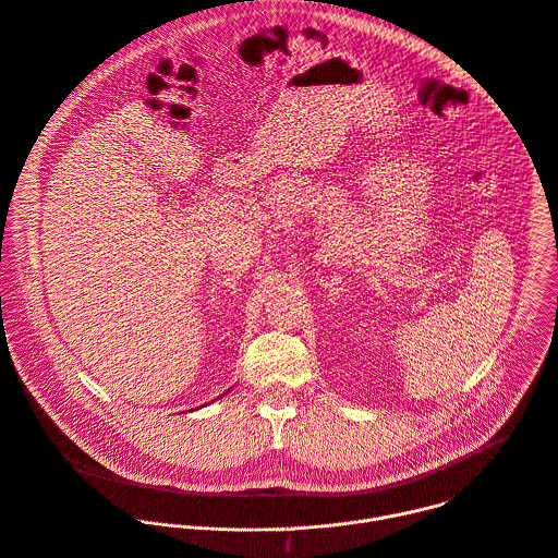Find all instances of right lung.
Here are the masks:
<instances>
[{"instance_id":"right-lung-1","label":"right lung","mask_w":558,"mask_h":558,"mask_svg":"<svg viewBox=\"0 0 558 558\" xmlns=\"http://www.w3.org/2000/svg\"><path fill=\"white\" fill-rule=\"evenodd\" d=\"M228 392H230V390H228Z\"/></svg>"}]
</instances>
